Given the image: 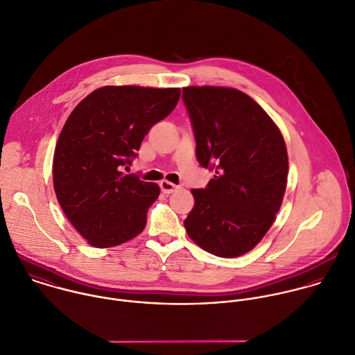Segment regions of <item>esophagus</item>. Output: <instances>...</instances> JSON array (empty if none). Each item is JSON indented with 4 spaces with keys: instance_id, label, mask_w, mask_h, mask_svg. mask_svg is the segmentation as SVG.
<instances>
[{
    "instance_id": "34e87169",
    "label": "esophagus",
    "mask_w": 355,
    "mask_h": 355,
    "mask_svg": "<svg viewBox=\"0 0 355 355\" xmlns=\"http://www.w3.org/2000/svg\"><path fill=\"white\" fill-rule=\"evenodd\" d=\"M177 188H178V187L174 185V184L170 182V181H162V182H160V189H162V192L166 193V195L173 193Z\"/></svg>"
}]
</instances>
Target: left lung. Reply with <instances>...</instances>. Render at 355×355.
<instances>
[{"instance_id":"1","label":"left lung","mask_w":355,"mask_h":355,"mask_svg":"<svg viewBox=\"0 0 355 355\" xmlns=\"http://www.w3.org/2000/svg\"><path fill=\"white\" fill-rule=\"evenodd\" d=\"M182 99L196 141V159L216 173L192 189L195 206L184 221L189 238L218 257L250 252L277 218L288 181L284 137L245 92L185 87Z\"/></svg>"}]
</instances>
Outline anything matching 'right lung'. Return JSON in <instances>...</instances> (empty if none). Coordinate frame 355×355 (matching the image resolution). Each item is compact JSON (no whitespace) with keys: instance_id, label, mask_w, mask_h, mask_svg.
I'll use <instances>...</instances> for the list:
<instances>
[{"instance_id":"obj_1","label":"right lung","mask_w":355,"mask_h":355,"mask_svg":"<svg viewBox=\"0 0 355 355\" xmlns=\"http://www.w3.org/2000/svg\"><path fill=\"white\" fill-rule=\"evenodd\" d=\"M180 88L106 85L87 95L66 120L53 155L56 199L94 248L139 235L160 188L124 174L153 124L178 103Z\"/></svg>"}]
</instances>
